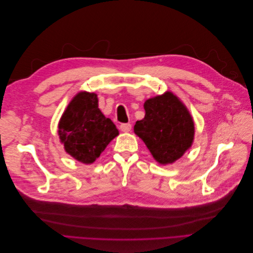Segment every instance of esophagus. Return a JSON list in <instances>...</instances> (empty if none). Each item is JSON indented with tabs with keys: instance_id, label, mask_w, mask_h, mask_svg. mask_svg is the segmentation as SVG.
I'll use <instances>...</instances> for the list:
<instances>
[{
	"instance_id": "obj_1",
	"label": "esophagus",
	"mask_w": 253,
	"mask_h": 253,
	"mask_svg": "<svg viewBox=\"0 0 253 253\" xmlns=\"http://www.w3.org/2000/svg\"><path fill=\"white\" fill-rule=\"evenodd\" d=\"M131 128H132V126L129 125V124H122V125H120V129L122 132H129L131 131Z\"/></svg>"
}]
</instances>
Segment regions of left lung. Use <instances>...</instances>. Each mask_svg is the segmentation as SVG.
Returning a JSON list of instances; mask_svg holds the SVG:
<instances>
[{"label":"left lung","instance_id":"8db88e82","mask_svg":"<svg viewBox=\"0 0 253 253\" xmlns=\"http://www.w3.org/2000/svg\"><path fill=\"white\" fill-rule=\"evenodd\" d=\"M143 108L144 118L136 122L135 134L157 163L173 164L194 139V122L188 109L171 91L148 99Z\"/></svg>","mask_w":253,"mask_h":253}]
</instances>
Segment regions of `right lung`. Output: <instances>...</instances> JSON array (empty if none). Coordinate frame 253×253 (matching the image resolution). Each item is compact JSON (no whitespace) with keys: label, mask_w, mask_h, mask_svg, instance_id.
I'll return each instance as SVG.
<instances>
[{"label":"right lung","mask_w":253,"mask_h":253,"mask_svg":"<svg viewBox=\"0 0 253 253\" xmlns=\"http://www.w3.org/2000/svg\"><path fill=\"white\" fill-rule=\"evenodd\" d=\"M64 150L82 164H93L119 132L98 108L95 93L80 91L67 105L58 126Z\"/></svg>","instance_id":"1"}]
</instances>
